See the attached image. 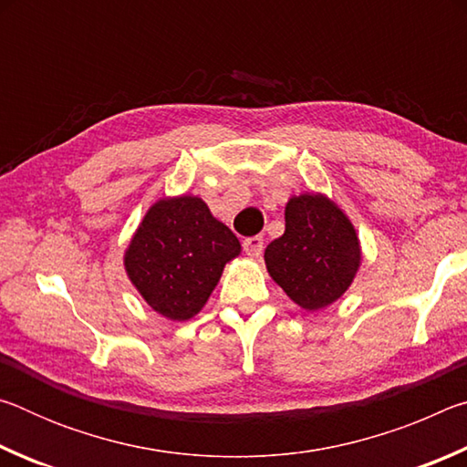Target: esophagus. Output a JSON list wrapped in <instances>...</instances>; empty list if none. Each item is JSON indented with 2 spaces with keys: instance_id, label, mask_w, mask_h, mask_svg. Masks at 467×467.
Instances as JSON below:
<instances>
[{
  "instance_id": "34e87169",
  "label": "esophagus",
  "mask_w": 467,
  "mask_h": 467,
  "mask_svg": "<svg viewBox=\"0 0 467 467\" xmlns=\"http://www.w3.org/2000/svg\"><path fill=\"white\" fill-rule=\"evenodd\" d=\"M243 249L251 257H262V253H264V236L262 234H255V236H249V239H244L243 241Z\"/></svg>"
}]
</instances>
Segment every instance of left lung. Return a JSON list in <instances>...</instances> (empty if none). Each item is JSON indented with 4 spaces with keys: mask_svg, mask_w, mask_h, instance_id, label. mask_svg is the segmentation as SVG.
I'll list each match as a JSON object with an SVG mask.
<instances>
[{
    "mask_svg": "<svg viewBox=\"0 0 467 467\" xmlns=\"http://www.w3.org/2000/svg\"><path fill=\"white\" fill-rule=\"evenodd\" d=\"M284 218L286 231L265 249L267 272L298 306L323 309L344 295L358 272L357 231L321 193L290 197Z\"/></svg>",
    "mask_w": 467,
    "mask_h": 467,
    "instance_id": "8db88e82",
    "label": "left lung"
}]
</instances>
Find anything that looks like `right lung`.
Here are the masks:
<instances>
[{
  "label": "right lung",
  "instance_id": "right-lung-1",
  "mask_svg": "<svg viewBox=\"0 0 467 467\" xmlns=\"http://www.w3.org/2000/svg\"><path fill=\"white\" fill-rule=\"evenodd\" d=\"M241 253L231 228L193 195L164 197L146 212L125 251L130 280L156 313L187 321L202 311L223 275Z\"/></svg>",
  "mask_w": 467,
  "mask_h": 467
}]
</instances>
